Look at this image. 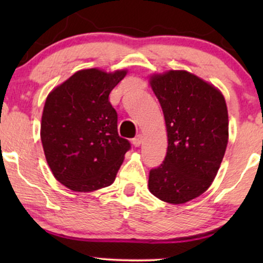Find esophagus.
I'll return each mask as SVG.
<instances>
[{
	"label": "esophagus",
	"mask_w": 263,
	"mask_h": 263,
	"mask_svg": "<svg viewBox=\"0 0 263 263\" xmlns=\"http://www.w3.org/2000/svg\"><path fill=\"white\" fill-rule=\"evenodd\" d=\"M142 138H143V136L141 134L136 135L135 138L133 139V145H134L135 147H139L140 145H141V142H142Z\"/></svg>",
	"instance_id": "obj_1"
}]
</instances>
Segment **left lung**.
Masks as SVG:
<instances>
[{"mask_svg":"<svg viewBox=\"0 0 263 263\" xmlns=\"http://www.w3.org/2000/svg\"><path fill=\"white\" fill-rule=\"evenodd\" d=\"M151 86L163 109L167 152L149 171L148 189L168 203H185L213 182L229 140L224 96L213 85L185 70L151 77Z\"/></svg>","mask_w":263,"mask_h":263,"instance_id":"obj_1","label":"left lung"}]
</instances>
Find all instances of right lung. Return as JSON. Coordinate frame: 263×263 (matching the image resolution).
<instances>
[{"label":"right lung","instance_id":"1","mask_svg":"<svg viewBox=\"0 0 263 263\" xmlns=\"http://www.w3.org/2000/svg\"><path fill=\"white\" fill-rule=\"evenodd\" d=\"M127 70H79L50 92L41 138L53 176L70 190L88 193L114 183L130 142L117 132L109 95Z\"/></svg>","mask_w":263,"mask_h":263}]
</instances>
